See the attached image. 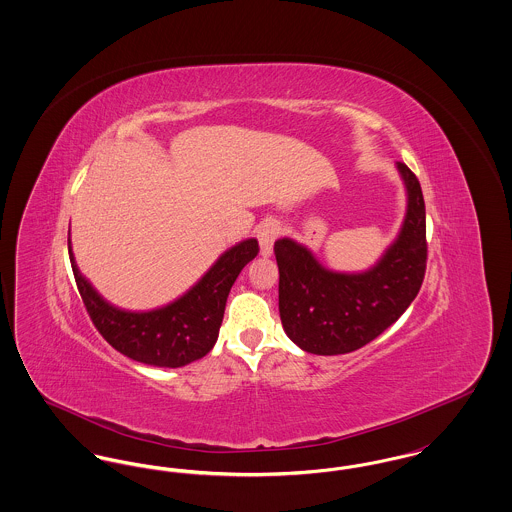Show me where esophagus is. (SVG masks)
<instances>
[{
  "mask_svg": "<svg viewBox=\"0 0 512 512\" xmlns=\"http://www.w3.org/2000/svg\"><path fill=\"white\" fill-rule=\"evenodd\" d=\"M280 224L276 220H267L257 228V240L261 245V255L268 257L272 253V245L276 242L278 234H280Z\"/></svg>",
  "mask_w": 512,
  "mask_h": 512,
  "instance_id": "obj_1",
  "label": "esophagus"
}]
</instances>
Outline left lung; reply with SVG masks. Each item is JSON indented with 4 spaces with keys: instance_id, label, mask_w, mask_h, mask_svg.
Listing matches in <instances>:
<instances>
[{
    "instance_id": "left-lung-1",
    "label": "left lung",
    "mask_w": 512,
    "mask_h": 512,
    "mask_svg": "<svg viewBox=\"0 0 512 512\" xmlns=\"http://www.w3.org/2000/svg\"><path fill=\"white\" fill-rule=\"evenodd\" d=\"M397 169L407 188V215L397 240L370 270L334 272L305 245L290 238L274 244L282 326L303 351L343 355L363 347L390 328L420 290L428 259L424 197L414 172L405 163Z\"/></svg>"
}]
</instances>
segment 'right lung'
<instances>
[{"label":"right lung","instance_id":"1","mask_svg":"<svg viewBox=\"0 0 512 512\" xmlns=\"http://www.w3.org/2000/svg\"><path fill=\"white\" fill-rule=\"evenodd\" d=\"M257 253V240H244L222 253L194 288L176 301L155 311L132 313L113 307L92 288L76 267L69 242L76 288L99 334L122 355L165 368L194 363L213 349L230 288Z\"/></svg>","mask_w":512,"mask_h":512}]
</instances>
